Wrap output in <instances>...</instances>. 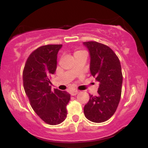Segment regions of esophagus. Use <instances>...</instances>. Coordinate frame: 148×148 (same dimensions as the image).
I'll return each mask as SVG.
<instances>
[{
	"label": "esophagus",
	"mask_w": 148,
	"mask_h": 148,
	"mask_svg": "<svg viewBox=\"0 0 148 148\" xmlns=\"http://www.w3.org/2000/svg\"><path fill=\"white\" fill-rule=\"evenodd\" d=\"M78 93H79V91H78L77 90H74L71 91L70 94H71V95L74 96V95H77Z\"/></svg>",
	"instance_id": "34e87169"
}]
</instances>
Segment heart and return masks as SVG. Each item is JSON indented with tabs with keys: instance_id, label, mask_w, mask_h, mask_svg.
I'll return each mask as SVG.
<instances>
[{
	"instance_id": "obj_1",
	"label": "heart",
	"mask_w": 148,
	"mask_h": 148,
	"mask_svg": "<svg viewBox=\"0 0 148 148\" xmlns=\"http://www.w3.org/2000/svg\"><path fill=\"white\" fill-rule=\"evenodd\" d=\"M81 51H76L75 53H74V54H76V53H78L81 52Z\"/></svg>"
}]
</instances>
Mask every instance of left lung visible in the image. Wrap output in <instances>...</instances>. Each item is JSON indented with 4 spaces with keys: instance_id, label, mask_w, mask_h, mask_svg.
Instances as JSON below:
<instances>
[{
    "instance_id": "obj_1",
    "label": "left lung",
    "mask_w": 148,
    "mask_h": 148,
    "mask_svg": "<svg viewBox=\"0 0 148 148\" xmlns=\"http://www.w3.org/2000/svg\"><path fill=\"white\" fill-rule=\"evenodd\" d=\"M90 56L91 75L99 82L98 95H90L84 115L93 123L106 121L115 113L120 102L123 85L120 62L108 46L97 42H84Z\"/></svg>"
}]
</instances>
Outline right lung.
Returning <instances> with one entry per match:
<instances>
[{"instance_id":"obj_1","label":"right lung","mask_w":148,"mask_h":148,"mask_svg":"<svg viewBox=\"0 0 148 148\" xmlns=\"http://www.w3.org/2000/svg\"><path fill=\"white\" fill-rule=\"evenodd\" d=\"M62 45L42 46L31 53L23 71L24 90L34 111L46 123L60 124L67 118L66 106L70 95L66 91H51L50 76L57 67V54Z\"/></svg>"}]
</instances>
